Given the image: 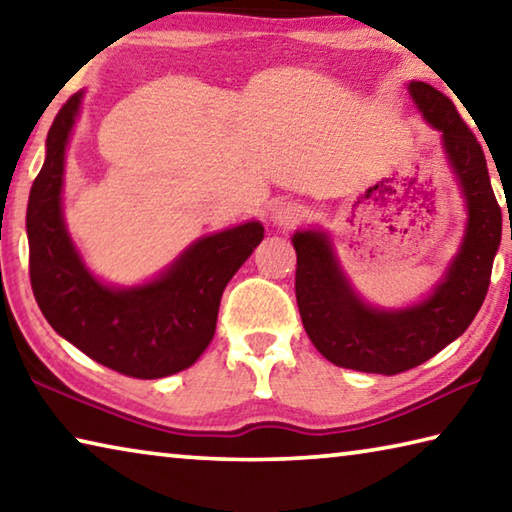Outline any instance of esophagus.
I'll list each match as a JSON object with an SVG mask.
<instances>
[{"label":"esophagus","instance_id":"34e87169","mask_svg":"<svg viewBox=\"0 0 512 512\" xmlns=\"http://www.w3.org/2000/svg\"><path fill=\"white\" fill-rule=\"evenodd\" d=\"M302 216H305V207L296 201H284L275 205L273 223L280 225V228H293Z\"/></svg>","mask_w":512,"mask_h":512}]
</instances>
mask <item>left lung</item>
Masks as SVG:
<instances>
[{
  "mask_svg": "<svg viewBox=\"0 0 512 512\" xmlns=\"http://www.w3.org/2000/svg\"><path fill=\"white\" fill-rule=\"evenodd\" d=\"M415 108L440 133L461 189L467 221L458 253L436 287L409 307H375L354 291L323 228L291 237L298 255L296 300L305 332L334 366L397 375L456 341L481 309L501 241V207L481 144L452 99L422 81L409 83Z\"/></svg>",
  "mask_w": 512,
  "mask_h": 512,
  "instance_id": "1",
  "label": "left lung"
}]
</instances>
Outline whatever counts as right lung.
I'll list each match as a JSON object with an SVG mask.
<instances>
[{
    "instance_id": "right-lung-1",
    "label": "right lung",
    "mask_w": 512,
    "mask_h": 512,
    "mask_svg": "<svg viewBox=\"0 0 512 512\" xmlns=\"http://www.w3.org/2000/svg\"><path fill=\"white\" fill-rule=\"evenodd\" d=\"M83 94L69 97L51 124L29 194L33 296L47 323L101 366L137 379L176 375L210 345L223 289L264 239V225L246 221L196 239L135 287L103 282L83 262L63 214L65 155Z\"/></svg>"
}]
</instances>
